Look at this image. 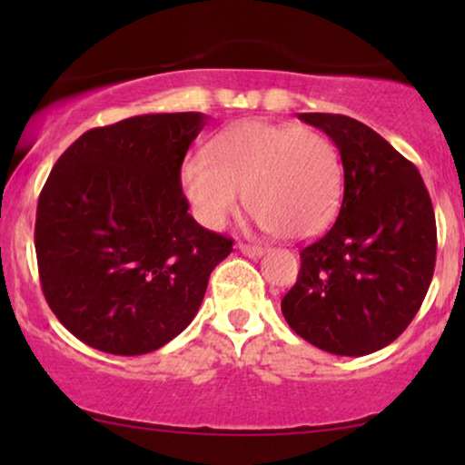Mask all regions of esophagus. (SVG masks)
I'll list each match as a JSON object with an SVG mask.
<instances>
[{"label":"esophagus","mask_w":465,"mask_h":465,"mask_svg":"<svg viewBox=\"0 0 465 465\" xmlns=\"http://www.w3.org/2000/svg\"><path fill=\"white\" fill-rule=\"evenodd\" d=\"M239 250H241V253H245V256H250V258H260L264 253V247H260V245L239 243Z\"/></svg>","instance_id":"esophagus-1"}]
</instances>
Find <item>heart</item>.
Returning <instances> with one entry per match:
<instances>
[{
    "label": "heart",
    "mask_w": 465,
    "mask_h": 465,
    "mask_svg": "<svg viewBox=\"0 0 465 465\" xmlns=\"http://www.w3.org/2000/svg\"><path fill=\"white\" fill-rule=\"evenodd\" d=\"M182 188L194 218L212 231L226 224L245 193L262 231L304 239L334 218L342 167L322 133L247 120L215 139L212 158L194 154L183 163Z\"/></svg>",
    "instance_id": "obj_1"
}]
</instances>
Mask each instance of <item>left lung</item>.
<instances>
[{"label":"left lung","mask_w":465,"mask_h":465,"mask_svg":"<svg viewBox=\"0 0 465 465\" xmlns=\"http://www.w3.org/2000/svg\"><path fill=\"white\" fill-rule=\"evenodd\" d=\"M298 118L334 142L345 193L330 231L301 252L282 313L322 351L360 358L396 341L428 294L434 207L415 164L371 126L341 114Z\"/></svg>","instance_id":"1"}]
</instances>
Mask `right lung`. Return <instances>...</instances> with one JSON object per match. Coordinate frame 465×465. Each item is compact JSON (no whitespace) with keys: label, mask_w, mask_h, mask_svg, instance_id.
Returning <instances> with one entry per match:
<instances>
[{"label":"right lung","mask_w":465,"mask_h":465,"mask_svg":"<svg viewBox=\"0 0 465 465\" xmlns=\"http://www.w3.org/2000/svg\"><path fill=\"white\" fill-rule=\"evenodd\" d=\"M201 112L142 114L75 139L37 201L44 296L88 347L143 355L194 320L232 239L188 213L180 171Z\"/></svg>","instance_id":"right-lung-1"}]
</instances>
